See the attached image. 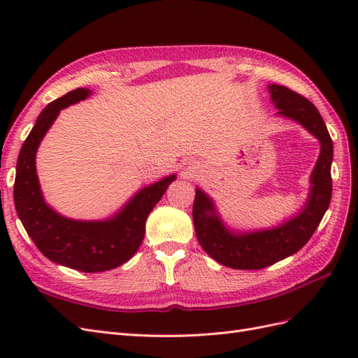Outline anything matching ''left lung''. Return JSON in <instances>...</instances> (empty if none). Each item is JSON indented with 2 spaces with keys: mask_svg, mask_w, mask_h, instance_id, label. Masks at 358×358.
I'll list each match as a JSON object with an SVG mask.
<instances>
[{
  "mask_svg": "<svg viewBox=\"0 0 358 358\" xmlns=\"http://www.w3.org/2000/svg\"><path fill=\"white\" fill-rule=\"evenodd\" d=\"M268 91L278 115L292 119L315 136L321 152L310 176L312 187L305 209L276 229L243 234L227 230L213 201L200 188L196 189L192 220L197 239L213 259L231 268H264L300 251L315 233L331 200L333 142L318 109L287 86L270 85Z\"/></svg>",
  "mask_w": 358,
  "mask_h": 358,
  "instance_id": "1",
  "label": "left lung"
}]
</instances>
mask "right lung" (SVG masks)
<instances>
[{
    "mask_svg": "<svg viewBox=\"0 0 358 358\" xmlns=\"http://www.w3.org/2000/svg\"><path fill=\"white\" fill-rule=\"evenodd\" d=\"M90 90L78 88L49 103L20 148L13 188L20 222L38 251L50 262L80 272H104L127 263L145 237L148 215L161 200L176 175L140 189L124 209L107 221H76L61 216L41 196L36 171V152L41 138L70 104L85 100Z\"/></svg>",
    "mask_w": 358,
    "mask_h": 358,
    "instance_id": "add662e5",
    "label": "right lung"
}]
</instances>
